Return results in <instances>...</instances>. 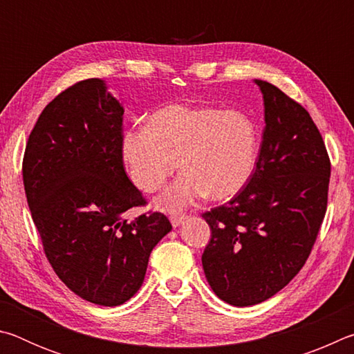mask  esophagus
<instances>
[{
  "label": "esophagus",
  "mask_w": 354,
  "mask_h": 354,
  "mask_svg": "<svg viewBox=\"0 0 354 354\" xmlns=\"http://www.w3.org/2000/svg\"><path fill=\"white\" fill-rule=\"evenodd\" d=\"M185 218H187V215H185V214H171L170 215V221H171L173 227H176V226L181 225Z\"/></svg>",
  "instance_id": "1"
}]
</instances>
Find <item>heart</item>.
Segmentation results:
<instances>
[{
	"label": "heart",
	"instance_id": "b5f03b06",
	"mask_svg": "<svg viewBox=\"0 0 354 354\" xmlns=\"http://www.w3.org/2000/svg\"><path fill=\"white\" fill-rule=\"evenodd\" d=\"M131 181L151 194L178 169L184 173L158 196L164 211H181L203 195L227 198L248 183L257 158L256 127L241 111L173 104L156 111L147 128L123 136Z\"/></svg>",
	"mask_w": 354,
	"mask_h": 354
}]
</instances>
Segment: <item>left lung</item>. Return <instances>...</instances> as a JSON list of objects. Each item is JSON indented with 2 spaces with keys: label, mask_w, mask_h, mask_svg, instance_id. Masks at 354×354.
Masks as SVG:
<instances>
[{
  "label": "left lung",
  "mask_w": 354,
  "mask_h": 354,
  "mask_svg": "<svg viewBox=\"0 0 354 354\" xmlns=\"http://www.w3.org/2000/svg\"><path fill=\"white\" fill-rule=\"evenodd\" d=\"M263 97L261 149L248 183L203 212L211 241L201 256L215 295L232 306L273 297L301 270L328 206L331 160L304 107L270 82Z\"/></svg>",
  "instance_id": "8db88e82"
}]
</instances>
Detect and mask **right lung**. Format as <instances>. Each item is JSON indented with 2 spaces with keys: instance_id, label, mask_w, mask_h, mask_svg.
<instances>
[{
  "instance_id": "obj_1",
  "label": "right lung",
  "mask_w": 354,
  "mask_h": 354,
  "mask_svg": "<svg viewBox=\"0 0 354 354\" xmlns=\"http://www.w3.org/2000/svg\"><path fill=\"white\" fill-rule=\"evenodd\" d=\"M123 106L101 80L48 103L23 156V184L48 262L76 295L118 306L140 289L153 248L171 223L147 205L123 165Z\"/></svg>"
}]
</instances>
